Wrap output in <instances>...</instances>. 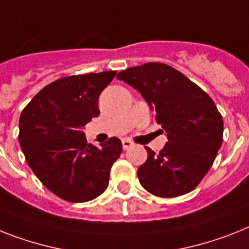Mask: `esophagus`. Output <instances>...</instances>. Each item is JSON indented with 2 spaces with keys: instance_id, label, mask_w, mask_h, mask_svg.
I'll use <instances>...</instances> for the list:
<instances>
[{
  "instance_id": "34e87169",
  "label": "esophagus",
  "mask_w": 249,
  "mask_h": 249,
  "mask_svg": "<svg viewBox=\"0 0 249 249\" xmlns=\"http://www.w3.org/2000/svg\"><path fill=\"white\" fill-rule=\"evenodd\" d=\"M132 146H133L132 141H129L128 139L122 140V147H123V150H128L129 147H132Z\"/></svg>"
}]
</instances>
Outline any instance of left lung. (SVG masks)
Here are the masks:
<instances>
[{
  "label": "left lung",
  "mask_w": 249,
  "mask_h": 249,
  "mask_svg": "<svg viewBox=\"0 0 249 249\" xmlns=\"http://www.w3.org/2000/svg\"><path fill=\"white\" fill-rule=\"evenodd\" d=\"M141 94L165 131L168 142L137 170L141 186L159 197L188 194L213 165L223 143V118L215 103L188 77L164 63L150 62L121 71Z\"/></svg>",
  "instance_id": "left-lung-1"
}]
</instances>
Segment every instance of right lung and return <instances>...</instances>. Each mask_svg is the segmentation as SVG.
Listing matches in <instances>:
<instances>
[{
    "mask_svg": "<svg viewBox=\"0 0 249 249\" xmlns=\"http://www.w3.org/2000/svg\"><path fill=\"white\" fill-rule=\"evenodd\" d=\"M116 71L69 76L43 88L24 108L18 142L28 165L51 192L70 202H86L104 192L120 139L100 147L86 142L83 128L99 116L100 92Z\"/></svg>",
    "mask_w": 249,
    "mask_h": 249,
    "instance_id": "add662e5",
    "label": "right lung"
}]
</instances>
